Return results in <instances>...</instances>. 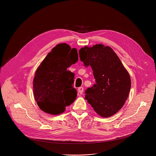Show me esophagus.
Listing matches in <instances>:
<instances>
[{"instance_id":"esophagus-1","label":"esophagus","mask_w":156,"mask_h":156,"mask_svg":"<svg viewBox=\"0 0 156 156\" xmlns=\"http://www.w3.org/2000/svg\"><path fill=\"white\" fill-rule=\"evenodd\" d=\"M78 93H79L80 94H81L83 93V87H80V88H78Z\"/></svg>"}]
</instances>
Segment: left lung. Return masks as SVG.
<instances>
[{
  "label": "left lung",
  "instance_id": "8db88e82",
  "mask_svg": "<svg viewBox=\"0 0 156 156\" xmlns=\"http://www.w3.org/2000/svg\"><path fill=\"white\" fill-rule=\"evenodd\" d=\"M80 60L93 69L96 83L85 91V99L95 112L110 117L123 106L128 97L130 76L113 50L97 44L79 50Z\"/></svg>",
  "mask_w": 156,
  "mask_h": 156
}]
</instances>
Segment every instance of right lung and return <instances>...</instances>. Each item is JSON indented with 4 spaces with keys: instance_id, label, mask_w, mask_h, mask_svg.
I'll return each instance as SVG.
<instances>
[{
    "instance_id": "obj_1",
    "label": "right lung",
    "mask_w": 156,
    "mask_h": 156,
    "mask_svg": "<svg viewBox=\"0 0 156 156\" xmlns=\"http://www.w3.org/2000/svg\"><path fill=\"white\" fill-rule=\"evenodd\" d=\"M78 60L77 50L63 43L53 48L41 63L33 85L35 100L42 111L59 115L74 102L77 95L73 87L75 75L67 68Z\"/></svg>"
}]
</instances>
